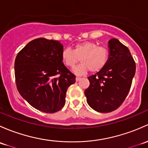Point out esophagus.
Listing matches in <instances>:
<instances>
[{
	"mask_svg": "<svg viewBox=\"0 0 148 148\" xmlns=\"http://www.w3.org/2000/svg\"><path fill=\"white\" fill-rule=\"evenodd\" d=\"M80 79H81L80 77H76V81H77V82H79V81L80 80Z\"/></svg>",
	"mask_w": 148,
	"mask_h": 148,
	"instance_id": "34e87169",
	"label": "esophagus"
}]
</instances>
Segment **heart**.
Listing matches in <instances>:
<instances>
[{"label": "heart", "mask_w": 148, "mask_h": 148, "mask_svg": "<svg viewBox=\"0 0 148 148\" xmlns=\"http://www.w3.org/2000/svg\"><path fill=\"white\" fill-rule=\"evenodd\" d=\"M62 62L67 67L72 68L80 61L81 64L74 69L79 75L84 74L89 70L96 73L106 66L110 57V51L105 47L98 45L94 42H83L76 44L74 49L64 48L61 54Z\"/></svg>", "instance_id": "1"}]
</instances>
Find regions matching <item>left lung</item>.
<instances>
[{
	"label": "left lung",
	"instance_id": "8db88e82",
	"mask_svg": "<svg viewBox=\"0 0 148 148\" xmlns=\"http://www.w3.org/2000/svg\"><path fill=\"white\" fill-rule=\"evenodd\" d=\"M110 57L101 71L88 77L90 85L85 90L91 108L100 113H109L123 103L136 73V62L130 50L119 40L108 42Z\"/></svg>",
	"mask_w": 148,
	"mask_h": 148
}]
</instances>
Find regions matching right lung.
Returning <instances> with one entry per match:
<instances>
[{
    "mask_svg": "<svg viewBox=\"0 0 148 148\" xmlns=\"http://www.w3.org/2000/svg\"><path fill=\"white\" fill-rule=\"evenodd\" d=\"M59 41L37 38L21 49L15 61L17 88L36 109L53 113L65 104L66 91L76 76L65 66Z\"/></svg>",
    "mask_w": 148,
    "mask_h": 148,
    "instance_id": "obj_1",
    "label": "right lung"
}]
</instances>
